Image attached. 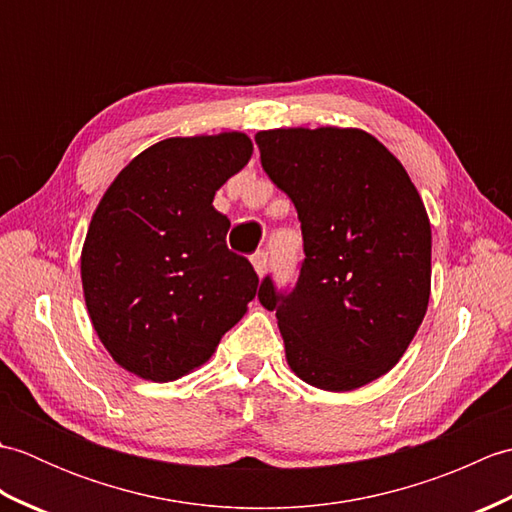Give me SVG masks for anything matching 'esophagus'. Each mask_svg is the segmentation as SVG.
Returning a JSON list of instances; mask_svg holds the SVG:
<instances>
[{
	"label": "esophagus",
	"mask_w": 512,
	"mask_h": 512,
	"mask_svg": "<svg viewBox=\"0 0 512 512\" xmlns=\"http://www.w3.org/2000/svg\"><path fill=\"white\" fill-rule=\"evenodd\" d=\"M250 264H253L255 273L259 277H264L266 270H268V253H266V250H257V253L250 255Z\"/></svg>",
	"instance_id": "1"
}]
</instances>
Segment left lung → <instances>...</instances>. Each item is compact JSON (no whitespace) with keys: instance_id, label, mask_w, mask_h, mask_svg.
I'll list each match as a JSON object with an SVG mask.
<instances>
[{"instance_id":"left-lung-1","label":"left lung","mask_w":512,"mask_h":512,"mask_svg":"<svg viewBox=\"0 0 512 512\" xmlns=\"http://www.w3.org/2000/svg\"><path fill=\"white\" fill-rule=\"evenodd\" d=\"M268 178L301 222L297 284L259 286L292 372L325 391L387 374L431 292V224L405 167L361 129L290 127L255 136Z\"/></svg>"}]
</instances>
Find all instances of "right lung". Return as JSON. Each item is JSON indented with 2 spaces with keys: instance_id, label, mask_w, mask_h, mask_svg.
Returning a JSON list of instances; mask_svg holds the SVG:
<instances>
[{
  "instance_id": "add662e5",
  "label": "right lung",
  "mask_w": 512,
  "mask_h": 512,
  "mask_svg": "<svg viewBox=\"0 0 512 512\" xmlns=\"http://www.w3.org/2000/svg\"><path fill=\"white\" fill-rule=\"evenodd\" d=\"M253 154L246 134L167 138L118 173L81 253L85 306L114 361L167 383L211 358L259 277L226 246L215 191Z\"/></svg>"
}]
</instances>
